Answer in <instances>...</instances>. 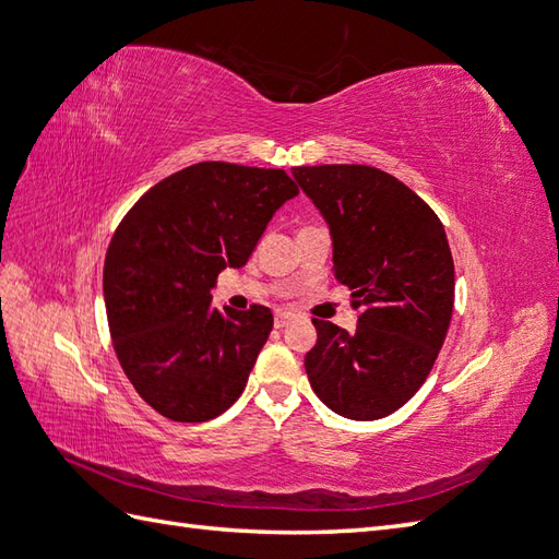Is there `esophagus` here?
<instances>
[{"mask_svg":"<svg viewBox=\"0 0 559 559\" xmlns=\"http://www.w3.org/2000/svg\"><path fill=\"white\" fill-rule=\"evenodd\" d=\"M290 321H293V314H288V311H276V317H274V326L276 329H285Z\"/></svg>","mask_w":559,"mask_h":559,"instance_id":"1","label":"esophagus"}]
</instances>
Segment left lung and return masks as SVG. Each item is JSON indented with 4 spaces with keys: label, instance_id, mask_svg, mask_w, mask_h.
I'll return each instance as SVG.
<instances>
[{
    "label": "left lung",
    "instance_id": "obj_1",
    "mask_svg": "<svg viewBox=\"0 0 559 559\" xmlns=\"http://www.w3.org/2000/svg\"><path fill=\"white\" fill-rule=\"evenodd\" d=\"M293 176L326 218L333 276L361 309L353 333L314 319L309 383L341 417L383 419L424 385L448 335L455 264L445 228L417 192L381 168L295 166Z\"/></svg>",
    "mask_w": 559,
    "mask_h": 559
}]
</instances>
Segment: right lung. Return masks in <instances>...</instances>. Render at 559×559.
I'll list each match as a JSON object with an SVG mask.
<instances>
[{"mask_svg":"<svg viewBox=\"0 0 559 559\" xmlns=\"http://www.w3.org/2000/svg\"><path fill=\"white\" fill-rule=\"evenodd\" d=\"M283 168L200 162L159 180L123 216L104 259L111 343L138 395L171 421H210L240 397L269 307H212L226 266L248 262L283 202Z\"/></svg>","mask_w":559,"mask_h":559,"instance_id":"right-lung-1","label":"right lung"}]
</instances>
